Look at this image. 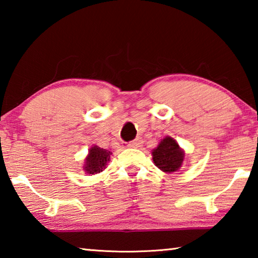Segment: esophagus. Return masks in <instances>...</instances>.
Instances as JSON below:
<instances>
[{"label":"esophagus","mask_w":258,"mask_h":258,"mask_svg":"<svg viewBox=\"0 0 258 258\" xmlns=\"http://www.w3.org/2000/svg\"><path fill=\"white\" fill-rule=\"evenodd\" d=\"M141 146H142V140L141 139H137V140H134V141H131L128 143L130 148H135V149H137V148H140Z\"/></svg>","instance_id":"obj_1"}]
</instances>
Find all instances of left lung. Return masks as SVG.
I'll list each match as a JSON object with an SVG mask.
<instances>
[{
  "label": "left lung",
  "instance_id": "left-lung-1",
  "mask_svg": "<svg viewBox=\"0 0 258 258\" xmlns=\"http://www.w3.org/2000/svg\"><path fill=\"white\" fill-rule=\"evenodd\" d=\"M154 164L164 173L177 172L184 160V150L172 137H165L151 151Z\"/></svg>",
  "mask_w": 258,
  "mask_h": 258
}]
</instances>
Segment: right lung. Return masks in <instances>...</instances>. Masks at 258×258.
Wrapping results in <instances>:
<instances>
[{
    "instance_id": "add662e5",
    "label": "right lung",
    "mask_w": 258,
    "mask_h": 258,
    "mask_svg": "<svg viewBox=\"0 0 258 258\" xmlns=\"http://www.w3.org/2000/svg\"><path fill=\"white\" fill-rule=\"evenodd\" d=\"M111 151L102 149L98 146H92L89 149V154L85 157L84 165H83V171L85 174H98L102 172L104 168H107V164L110 161Z\"/></svg>"
}]
</instances>
